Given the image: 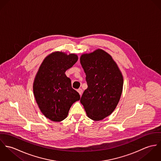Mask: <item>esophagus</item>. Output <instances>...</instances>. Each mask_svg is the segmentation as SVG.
<instances>
[{"mask_svg": "<svg viewBox=\"0 0 161 161\" xmlns=\"http://www.w3.org/2000/svg\"><path fill=\"white\" fill-rule=\"evenodd\" d=\"M77 92H79V93L80 94V96L82 95V90L81 89H79L77 90Z\"/></svg>", "mask_w": 161, "mask_h": 161, "instance_id": "1", "label": "esophagus"}]
</instances>
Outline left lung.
<instances>
[{"label":"left lung","instance_id":"8db88e82","mask_svg":"<svg viewBox=\"0 0 161 161\" xmlns=\"http://www.w3.org/2000/svg\"><path fill=\"white\" fill-rule=\"evenodd\" d=\"M80 64L88 86L80 98L87 116L100 121L112 114L123 91L122 74L112 56L98 49L83 54Z\"/></svg>","mask_w":161,"mask_h":161}]
</instances>
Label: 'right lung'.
Segmentation results:
<instances>
[{
    "label": "right lung",
    "instance_id": "1",
    "mask_svg": "<svg viewBox=\"0 0 161 161\" xmlns=\"http://www.w3.org/2000/svg\"><path fill=\"white\" fill-rule=\"evenodd\" d=\"M77 60L75 54L56 51L45 58L37 72L33 86L34 96L42 114L51 121L64 119L73 103L80 98L65 74Z\"/></svg>",
    "mask_w": 161,
    "mask_h": 161
}]
</instances>
